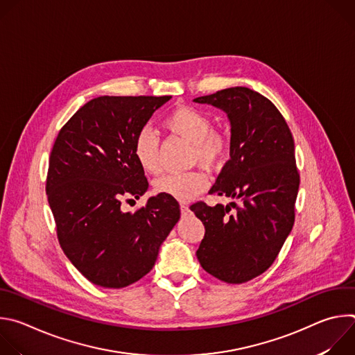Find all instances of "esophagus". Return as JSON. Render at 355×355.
Returning <instances> with one entry per match:
<instances>
[{"label": "esophagus", "mask_w": 355, "mask_h": 355, "mask_svg": "<svg viewBox=\"0 0 355 355\" xmlns=\"http://www.w3.org/2000/svg\"><path fill=\"white\" fill-rule=\"evenodd\" d=\"M180 209H181V212H188L189 211L187 204H180Z\"/></svg>", "instance_id": "obj_1"}]
</instances>
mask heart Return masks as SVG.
<instances>
[{"mask_svg":"<svg viewBox=\"0 0 355 355\" xmlns=\"http://www.w3.org/2000/svg\"><path fill=\"white\" fill-rule=\"evenodd\" d=\"M164 126L192 141V159L208 167H216L222 163L227 151V139L223 133L214 129L212 118L196 107L182 105L171 111ZM133 156L143 171L157 174L162 170L160 147L157 136L150 129H141L133 141ZM209 185V175L204 170L185 173H170L155 181L157 193L174 198L177 200H192Z\"/></svg>","mask_w":355,"mask_h":355,"instance_id":"b5f03b06","label":"heart"}]
</instances>
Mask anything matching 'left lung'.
<instances>
[{
    "instance_id": "8db88e82",
    "label": "left lung",
    "mask_w": 355,
    "mask_h": 355,
    "mask_svg": "<svg viewBox=\"0 0 355 355\" xmlns=\"http://www.w3.org/2000/svg\"><path fill=\"white\" fill-rule=\"evenodd\" d=\"M193 101L223 110L232 125L230 159L209 193L241 199L232 207L191 205L205 226L196 257L215 278L243 284L272 266L292 230L299 189L293 137L278 108L254 89L232 87Z\"/></svg>"
}]
</instances>
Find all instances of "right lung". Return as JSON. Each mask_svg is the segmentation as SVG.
<instances>
[{"instance_id": "1", "label": "right lung", "mask_w": 355, "mask_h": 355, "mask_svg": "<svg viewBox=\"0 0 355 355\" xmlns=\"http://www.w3.org/2000/svg\"><path fill=\"white\" fill-rule=\"evenodd\" d=\"M164 96H98L60 129L49 159L46 193L62 250L92 284L123 288L155 267L159 248L180 219L174 198L159 193L133 214L148 182L133 141Z\"/></svg>"}]
</instances>
